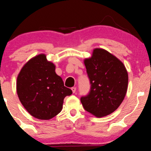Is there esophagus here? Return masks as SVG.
<instances>
[{
	"instance_id": "34e87169",
	"label": "esophagus",
	"mask_w": 151,
	"mask_h": 151,
	"mask_svg": "<svg viewBox=\"0 0 151 151\" xmlns=\"http://www.w3.org/2000/svg\"><path fill=\"white\" fill-rule=\"evenodd\" d=\"M71 90H72V92H73V93H75L76 91V87H72L71 88Z\"/></svg>"
}]
</instances>
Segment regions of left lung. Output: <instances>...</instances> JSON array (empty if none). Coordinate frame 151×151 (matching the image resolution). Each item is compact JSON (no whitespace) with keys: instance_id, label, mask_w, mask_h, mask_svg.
I'll use <instances>...</instances> for the list:
<instances>
[{"instance_id":"left-lung-1","label":"left lung","mask_w":151,"mask_h":151,"mask_svg":"<svg viewBox=\"0 0 151 151\" xmlns=\"http://www.w3.org/2000/svg\"><path fill=\"white\" fill-rule=\"evenodd\" d=\"M91 89L80 98L84 109L98 117L116 110L124 99L129 76L124 64L106 50L95 49L92 56L84 60Z\"/></svg>"}]
</instances>
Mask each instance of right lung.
Instances as JSON below:
<instances>
[{
	"mask_svg": "<svg viewBox=\"0 0 151 151\" xmlns=\"http://www.w3.org/2000/svg\"><path fill=\"white\" fill-rule=\"evenodd\" d=\"M45 54L30 59L20 70L16 91L21 104L33 117L50 119L63 109L64 99L72 94Z\"/></svg>",
	"mask_w": 151,
	"mask_h": 151,
	"instance_id": "obj_1",
	"label": "right lung"
}]
</instances>
